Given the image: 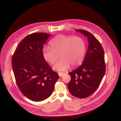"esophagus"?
I'll return each instance as SVG.
<instances>
[{
  "label": "esophagus",
  "instance_id": "esophagus-1",
  "mask_svg": "<svg viewBox=\"0 0 121 121\" xmlns=\"http://www.w3.org/2000/svg\"><path fill=\"white\" fill-rule=\"evenodd\" d=\"M58 74H59V77H61V76H62V75L64 74V73H58Z\"/></svg>",
  "mask_w": 121,
  "mask_h": 121
}]
</instances>
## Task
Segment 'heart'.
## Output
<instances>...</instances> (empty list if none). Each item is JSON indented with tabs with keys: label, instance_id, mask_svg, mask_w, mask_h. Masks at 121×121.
<instances>
[{
	"label": "heart",
	"instance_id": "heart-1",
	"mask_svg": "<svg viewBox=\"0 0 121 121\" xmlns=\"http://www.w3.org/2000/svg\"><path fill=\"white\" fill-rule=\"evenodd\" d=\"M50 48L43 49V58L50 65H54L59 59L61 60L56 64L53 69L64 72L70 67H75L80 65L84 59L86 46L84 40L79 37L59 35L50 41Z\"/></svg>",
	"mask_w": 121,
	"mask_h": 121
}]
</instances>
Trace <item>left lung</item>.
I'll return each instance as SVG.
<instances>
[{
    "instance_id": "obj_1",
    "label": "left lung",
    "mask_w": 121,
    "mask_h": 121,
    "mask_svg": "<svg viewBox=\"0 0 121 121\" xmlns=\"http://www.w3.org/2000/svg\"><path fill=\"white\" fill-rule=\"evenodd\" d=\"M87 36L89 46L81 66L69 73L71 79L68 89L73 96L85 98L93 94L99 87L105 72L104 49L97 38L85 30H75Z\"/></svg>"
}]
</instances>
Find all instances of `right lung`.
<instances>
[{"label": "right lung", "instance_id": "add662e5", "mask_svg": "<svg viewBox=\"0 0 121 121\" xmlns=\"http://www.w3.org/2000/svg\"><path fill=\"white\" fill-rule=\"evenodd\" d=\"M50 35L38 32L26 36L19 43L12 58L18 87L25 97L34 101L50 97L59 78L43 55L44 44Z\"/></svg>", "mask_w": 121, "mask_h": 121}]
</instances>
